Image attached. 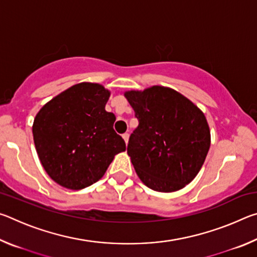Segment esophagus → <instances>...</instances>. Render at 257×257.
Masks as SVG:
<instances>
[{"label":"esophagus","instance_id":"obj_1","mask_svg":"<svg viewBox=\"0 0 257 257\" xmlns=\"http://www.w3.org/2000/svg\"><path fill=\"white\" fill-rule=\"evenodd\" d=\"M122 138L124 139L125 144H127V143H128V141H129V134H128V133H125V134H123V135H122Z\"/></svg>","mask_w":257,"mask_h":257}]
</instances>
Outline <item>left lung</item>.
I'll list each match as a JSON object with an SVG mask.
<instances>
[{
	"instance_id": "8db88e82",
	"label": "left lung",
	"mask_w": 257,
	"mask_h": 257,
	"mask_svg": "<svg viewBox=\"0 0 257 257\" xmlns=\"http://www.w3.org/2000/svg\"><path fill=\"white\" fill-rule=\"evenodd\" d=\"M124 96L138 120L127 147L138 177L161 193L184 188L197 176L210 150L205 115L167 87L130 90Z\"/></svg>"
}]
</instances>
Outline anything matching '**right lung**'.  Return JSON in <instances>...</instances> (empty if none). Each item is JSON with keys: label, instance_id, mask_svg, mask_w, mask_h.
<instances>
[{"label": "right lung", "instance_id": "right-lung-1", "mask_svg": "<svg viewBox=\"0 0 257 257\" xmlns=\"http://www.w3.org/2000/svg\"><path fill=\"white\" fill-rule=\"evenodd\" d=\"M110 92L81 82L43 106L34 120L38 158L52 179L69 189L86 188L101 179L120 152L122 137L113 129L115 115L105 111Z\"/></svg>", "mask_w": 257, "mask_h": 257}]
</instances>
